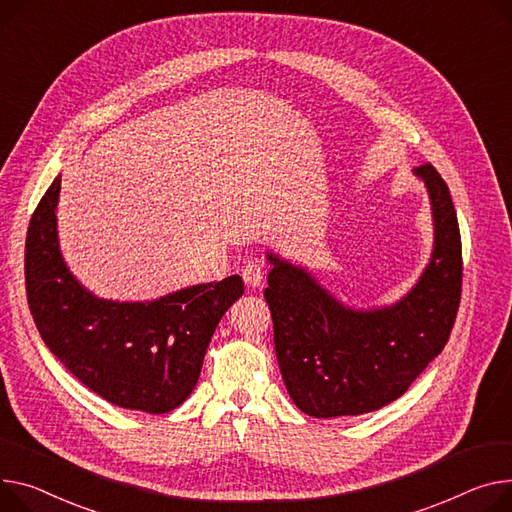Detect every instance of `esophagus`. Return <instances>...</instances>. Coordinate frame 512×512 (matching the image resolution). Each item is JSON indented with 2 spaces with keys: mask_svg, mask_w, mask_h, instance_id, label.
Returning <instances> with one entry per match:
<instances>
[{
  "mask_svg": "<svg viewBox=\"0 0 512 512\" xmlns=\"http://www.w3.org/2000/svg\"><path fill=\"white\" fill-rule=\"evenodd\" d=\"M263 274H265V267H263V263H259V261H251V263H247V265L243 267V280H245V284L251 286V288H259V286H261Z\"/></svg>",
  "mask_w": 512,
  "mask_h": 512,
  "instance_id": "esophagus-1",
  "label": "esophagus"
}]
</instances>
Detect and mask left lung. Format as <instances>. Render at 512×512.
Instances as JSON below:
<instances>
[{
  "label": "left lung",
  "mask_w": 512,
  "mask_h": 512,
  "mask_svg": "<svg viewBox=\"0 0 512 512\" xmlns=\"http://www.w3.org/2000/svg\"><path fill=\"white\" fill-rule=\"evenodd\" d=\"M434 224L430 261L393 304L354 309L309 269L267 251L265 300L284 385L313 418L360 416L401 397L449 342L461 300V234L447 183L432 164L414 168Z\"/></svg>",
  "instance_id": "left-lung-1"
}]
</instances>
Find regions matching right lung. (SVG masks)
Segmentation results:
<instances>
[{
    "mask_svg": "<svg viewBox=\"0 0 512 512\" xmlns=\"http://www.w3.org/2000/svg\"><path fill=\"white\" fill-rule=\"evenodd\" d=\"M61 175L32 214L24 276L34 323L53 356L90 391L125 410L166 414L195 389L203 356L241 276L146 302L94 296L67 267L57 236Z\"/></svg>",
    "mask_w": 512,
    "mask_h": 512,
    "instance_id": "right-lung-1",
    "label": "right lung"
}]
</instances>
